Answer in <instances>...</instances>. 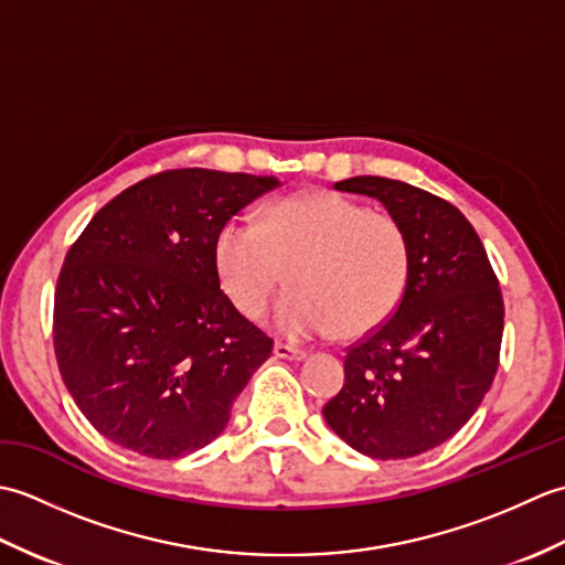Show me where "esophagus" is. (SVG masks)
<instances>
[{"label": "esophagus", "instance_id": "esophagus-1", "mask_svg": "<svg viewBox=\"0 0 565 565\" xmlns=\"http://www.w3.org/2000/svg\"><path fill=\"white\" fill-rule=\"evenodd\" d=\"M274 356L289 359V362H303V359H306L308 354H306L303 350H296V347H291V344L276 342V344H274Z\"/></svg>", "mask_w": 565, "mask_h": 565}]
</instances>
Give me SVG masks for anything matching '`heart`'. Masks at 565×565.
<instances>
[{"label":"heart","instance_id":"b5f03b06","mask_svg":"<svg viewBox=\"0 0 565 565\" xmlns=\"http://www.w3.org/2000/svg\"><path fill=\"white\" fill-rule=\"evenodd\" d=\"M411 239L388 213L328 189L276 199L257 225L231 218L213 239V271L223 296L243 318H259L279 284L274 330L303 342L342 328L362 334L386 322L411 281Z\"/></svg>","mask_w":565,"mask_h":565}]
</instances>
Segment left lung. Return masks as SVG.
I'll return each mask as SVG.
<instances>
[{"mask_svg": "<svg viewBox=\"0 0 565 565\" xmlns=\"http://www.w3.org/2000/svg\"><path fill=\"white\" fill-rule=\"evenodd\" d=\"M334 189L381 201L405 227L413 264L395 313L347 350L344 386L322 415L359 454L411 459L454 437L493 383L500 286L481 237L449 201L386 177Z\"/></svg>", "mask_w": 565, "mask_h": 565, "instance_id": "8db88e82", "label": "left lung"}]
</instances>
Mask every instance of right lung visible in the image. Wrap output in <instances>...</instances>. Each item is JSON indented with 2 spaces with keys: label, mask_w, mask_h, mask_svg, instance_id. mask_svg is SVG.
<instances>
[{
  "label": "right lung",
  "mask_w": 565,
  "mask_h": 565,
  "mask_svg": "<svg viewBox=\"0 0 565 565\" xmlns=\"http://www.w3.org/2000/svg\"><path fill=\"white\" fill-rule=\"evenodd\" d=\"M276 177L189 167L128 186L70 247L53 342L82 415L118 447L179 459L221 435L274 342L213 271L225 221Z\"/></svg>",
  "instance_id": "right-lung-1"
}]
</instances>
